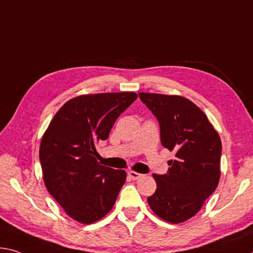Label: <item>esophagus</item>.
Segmentation results:
<instances>
[{
  "mask_svg": "<svg viewBox=\"0 0 253 253\" xmlns=\"http://www.w3.org/2000/svg\"><path fill=\"white\" fill-rule=\"evenodd\" d=\"M128 175H129V178L133 180H138L143 177V174L137 173V172H135V171H129L128 172Z\"/></svg>",
  "mask_w": 253,
  "mask_h": 253,
  "instance_id": "1",
  "label": "esophagus"
}]
</instances>
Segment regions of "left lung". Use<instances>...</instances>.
<instances>
[{"mask_svg": "<svg viewBox=\"0 0 253 253\" xmlns=\"http://www.w3.org/2000/svg\"><path fill=\"white\" fill-rule=\"evenodd\" d=\"M160 125L161 144L175 152L166 174H153L156 190L147 203L167 222L191 218L219 181L222 143L199 108L180 95L138 93Z\"/></svg>", "mask_w": 253, "mask_h": 253, "instance_id": "1", "label": "left lung"}]
</instances>
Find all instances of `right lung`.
<instances>
[{"instance_id":"obj_1","label":"right lung","mask_w":253,"mask_h":253,"mask_svg":"<svg viewBox=\"0 0 253 253\" xmlns=\"http://www.w3.org/2000/svg\"><path fill=\"white\" fill-rule=\"evenodd\" d=\"M134 92L85 94L67 101L54 116L39 148L43 182L66 214L91 224L109 213L126 172L97 161L95 144L135 100Z\"/></svg>"}]
</instances>
